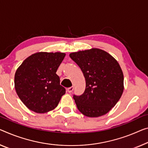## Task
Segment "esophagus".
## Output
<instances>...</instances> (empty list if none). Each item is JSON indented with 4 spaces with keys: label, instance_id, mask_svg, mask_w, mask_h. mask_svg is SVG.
<instances>
[{
    "label": "esophagus",
    "instance_id": "34e87169",
    "mask_svg": "<svg viewBox=\"0 0 148 148\" xmlns=\"http://www.w3.org/2000/svg\"><path fill=\"white\" fill-rule=\"evenodd\" d=\"M73 89H74V87H69V88H67V92H71L73 90Z\"/></svg>",
    "mask_w": 148,
    "mask_h": 148
}]
</instances>
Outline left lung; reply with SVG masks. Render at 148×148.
Here are the masks:
<instances>
[{"label":"left lung","mask_w":148,"mask_h":148,"mask_svg":"<svg viewBox=\"0 0 148 148\" xmlns=\"http://www.w3.org/2000/svg\"><path fill=\"white\" fill-rule=\"evenodd\" d=\"M69 56L81 68L86 82L83 94L73 95L78 110L88 117L106 114L124 90V75L119 63L107 52L97 48L73 52Z\"/></svg>","instance_id":"1"}]
</instances>
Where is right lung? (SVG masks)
<instances>
[{"instance_id":"add662e5","label":"right lung","mask_w":148,"mask_h":148,"mask_svg":"<svg viewBox=\"0 0 148 148\" xmlns=\"http://www.w3.org/2000/svg\"><path fill=\"white\" fill-rule=\"evenodd\" d=\"M65 53L38 52L29 56L18 68L14 87L18 96L29 110L45 113L53 110L65 93L56 74Z\"/></svg>"}]
</instances>
